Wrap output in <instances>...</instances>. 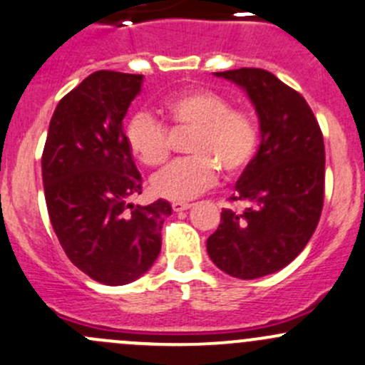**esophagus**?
Here are the masks:
<instances>
[{"mask_svg": "<svg viewBox=\"0 0 365 365\" xmlns=\"http://www.w3.org/2000/svg\"><path fill=\"white\" fill-rule=\"evenodd\" d=\"M190 202H182V201H175L171 205V208H173V212H185V210H189L190 208Z\"/></svg>", "mask_w": 365, "mask_h": 365, "instance_id": "esophagus-1", "label": "esophagus"}]
</instances>
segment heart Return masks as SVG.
I'll return each instance as SVG.
<instances>
[{"mask_svg": "<svg viewBox=\"0 0 365 365\" xmlns=\"http://www.w3.org/2000/svg\"><path fill=\"white\" fill-rule=\"evenodd\" d=\"M163 112L176 131L192 133L187 159L168 164L150 178L152 192L170 201H187L217 182L218 171L232 178L250 164L259 145V128L250 112L232 108L225 96L208 89L182 91L164 99ZM129 150L145 166L168 159L171 138L152 113L136 112L124 128Z\"/></svg>", "mask_w": 365, "mask_h": 365, "instance_id": "obj_1", "label": "heart"}]
</instances>
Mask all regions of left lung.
<instances>
[{
  "label": "left lung",
  "instance_id": "8db88e82",
  "mask_svg": "<svg viewBox=\"0 0 365 365\" xmlns=\"http://www.w3.org/2000/svg\"><path fill=\"white\" fill-rule=\"evenodd\" d=\"M248 92L260 120V147L236 182L208 237L210 259L224 273L255 279L283 269L312 240L325 194L322 129L306 99L260 68L218 71Z\"/></svg>",
  "mask_w": 365,
  "mask_h": 365
}]
</instances>
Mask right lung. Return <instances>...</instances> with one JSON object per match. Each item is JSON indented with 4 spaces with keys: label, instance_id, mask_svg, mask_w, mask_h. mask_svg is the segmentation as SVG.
Listing matches in <instances>:
<instances>
[{
    "label": "right lung",
    "instance_id": "obj_1",
    "mask_svg": "<svg viewBox=\"0 0 365 365\" xmlns=\"http://www.w3.org/2000/svg\"><path fill=\"white\" fill-rule=\"evenodd\" d=\"M143 75L101 70L56 106L41 155L51 224L68 259L92 279L125 285L147 273L160 252L170 202L131 205L141 175L122 118Z\"/></svg>",
    "mask_w": 365,
    "mask_h": 365
}]
</instances>
